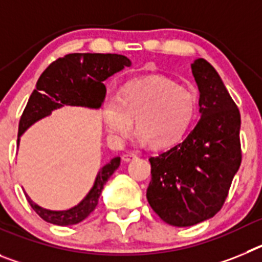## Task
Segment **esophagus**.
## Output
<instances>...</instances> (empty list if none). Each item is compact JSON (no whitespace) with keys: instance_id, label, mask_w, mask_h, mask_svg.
<instances>
[{"instance_id":"1","label":"esophagus","mask_w":262,"mask_h":262,"mask_svg":"<svg viewBox=\"0 0 262 262\" xmlns=\"http://www.w3.org/2000/svg\"><path fill=\"white\" fill-rule=\"evenodd\" d=\"M134 159H136L135 154H124L122 155V160H123L124 163H129V161H133Z\"/></svg>"}]
</instances>
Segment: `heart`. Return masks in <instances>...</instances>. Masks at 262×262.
Wrapping results in <instances>:
<instances>
[{"label":"heart","mask_w":262,"mask_h":262,"mask_svg":"<svg viewBox=\"0 0 262 262\" xmlns=\"http://www.w3.org/2000/svg\"><path fill=\"white\" fill-rule=\"evenodd\" d=\"M102 115L113 142L129 136L135 120L138 134L152 148H168L177 144L193 124L196 96L169 78L151 76L127 82L118 98L107 97Z\"/></svg>","instance_id":"obj_1"}]
</instances>
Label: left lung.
Segmentation results:
<instances>
[{"instance_id": "8db88e82", "label": "left lung", "mask_w": 262, "mask_h": 262, "mask_svg": "<svg viewBox=\"0 0 262 262\" xmlns=\"http://www.w3.org/2000/svg\"><path fill=\"white\" fill-rule=\"evenodd\" d=\"M191 72L200 89L201 119L184 142L149 159L148 203L176 227L214 216L242 164L239 108L210 62L196 59Z\"/></svg>"}]
</instances>
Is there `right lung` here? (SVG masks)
Instances as JSON below:
<instances>
[{"label": "right lung", "mask_w": 262, "mask_h": 262, "mask_svg": "<svg viewBox=\"0 0 262 262\" xmlns=\"http://www.w3.org/2000/svg\"><path fill=\"white\" fill-rule=\"evenodd\" d=\"M129 66V59L117 53H69L51 62L39 77L36 89L31 93L23 110L18 127V143L19 136L31 124L64 105L101 107L106 96L103 81ZM119 164L120 157H114L110 163L99 169L88 195L77 206L66 211L43 209L32 202L27 194L26 198L32 210L43 221L56 226L77 224L94 211L103 186Z\"/></svg>", "instance_id": "right-lung-1"}]
</instances>
